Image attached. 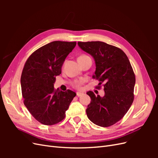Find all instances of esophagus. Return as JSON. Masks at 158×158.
Instances as JSON below:
<instances>
[{"label":"esophagus","mask_w":158,"mask_h":158,"mask_svg":"<svg viewBox=\"0 0 158 158\" xmlns=\"http://www.w3.org/2000/svg\"><path fill=\"white\" fill-rule=\"evenodd\" d=\"M84 95V94H83V93H81V92H76V95H77L78 97H80V96H82V95Z\"/></svg>","instance_id":"obj_1"}]
</instances>
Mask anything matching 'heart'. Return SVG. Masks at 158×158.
Listing matches in <instances>:
<instances>
[{
  "label": "heart",
  "mask_w": 158,
  "mask_h": 158,
  "mask_svg": "<svg viewBox=\"0 0 158 158\" xmlns=\"http://www.w3.org/2000/svg\"><path fill=\"white\" fill-rule=\"evenodd\" d=\"M84 56H87L82 55V56H80V57H84ZM84 82V80H83V79H81V80H80L76 81V82H75V86L77 87V88H80V85L82 84H83Z\"/></svg>",
  "instance_id": "1"
}]
</instances>
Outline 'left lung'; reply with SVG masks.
Instances as JSON below:
<instances>
[{
  "mask_svg": "<svg viewBox=\"0 0 158 158\" xmlns=\"http://www.w3.org/2000/svg\"><path fill=\"white\" fill-rule=\"evenodd\" d=\"M80 48L93 57L95 64L94 79L103 84L105 94L91 98L86 109L88 118L96 125L107 127L125 116L134 100L135 75L127 56L121 49L102 41L78 42Z\"/></svg>",
  "mask_w": 158,
  "mask_h": 158,
  "instance_id": "left-lung-1",
  "label": "left lung"
}]
</instances>
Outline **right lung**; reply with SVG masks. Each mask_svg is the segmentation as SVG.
I'll use <instances>...</instances> for the list:
<instances>
[{
    "label": "right lung",
    "mask_w": 158,
    "mask_h": 158,
    "mask_svg": "<svg viewBox=\"0 0 158 158\" xmlns=\"http://www.w3.org/2000/svg\"><path fill=\"white\" fill-rule=\"evenodd\" d=\"M76 45V42H51L33 52L23 69L20 83L23 103L44 125H52L63 120L76 96L72 90L54 89L56 76L61 74L66 56Z\"/></svg>",
    "instance_id": "add662e5"
}]
</instances>
